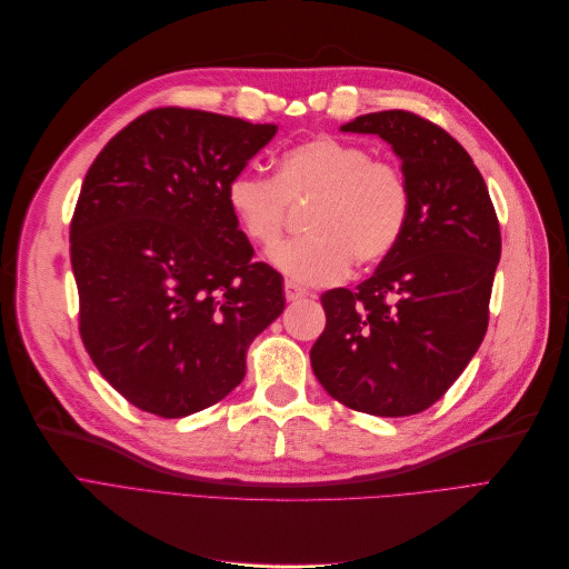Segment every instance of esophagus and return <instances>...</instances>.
<instances>
[{"label": "esophagus", "instance_id": "obj_1", "mask_svg": "<svg viewBox=\"0 0 569 569\" xmlns=\"http://www.w3.org/2000/svg\"><path fill=\"white\" fill-rule=\"evenodd\" d=\"M308 291L303 289V287H299V284H293V282H284V299L287 301H299V299H303Z\"/></svg>", "mask_w": 569, "mask_h": 569}]
</instances>
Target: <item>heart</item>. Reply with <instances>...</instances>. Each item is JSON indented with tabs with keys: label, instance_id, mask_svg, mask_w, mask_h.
Returning <instances> with one entry per match:
<instances>
[{
	"label": "heart",
	"instance_id": "heart-1",
	"mask_svg": "<svg viewBox=\"0 0 569 569\" xmlns=\"http://www.w3.org/2000/svg\"><path fill=\"white\" fill-rule=\"evenodd\" d=\"M227 206L242 236L270 252L280 246L289 208L301 210L308 236L273 254L282 273L303 284L340 280L393 254L410 220V184L398 167L375 159L359 143L319 133L284 150L276 176L238 173L227 184Z\"/></svg>",
	"mask_w": 569,
	"mask_h": 569
}]
</instances>
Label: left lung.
Masks as SVG:
<instances>
[{"label":"left lung","mask_w":569,"mask_h":569,"mask_svg":"<svg viewBox=\"0 0 569 569\" xmlns=\"http://www.w3.org/2000/svg\"><path fill=\"white\" fill-rule=\"evenodd\" d=\"M340 129L391 143L412 206L398 248L368 280L321 293L327 327L310 363L345 408L419 415L458 380L489 329L498 214L472 157L436 122L380 111Z\"/></svg>","instance_id":"obj_1"}]
</instances>
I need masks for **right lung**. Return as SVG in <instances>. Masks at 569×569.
I'll return each mask as SVG.
<instances>
[{"label":"right lung","instance_id":"right-lung-1","mask_svg":"<svg viewBox=\"0 0 569 569\" xmlns=\"http://www.w3.org/2000/svg\"><path fill=\"white\" fill-rule=\"evenodd\" d=\"M276 124L152 108L106 143L71 218L78 331L139 410L180 419L246 377L250 342L284 310L282 276L254 261L227 184Z\"/></svg>","mask_w":569,"mask_h":569}]
</instances>
